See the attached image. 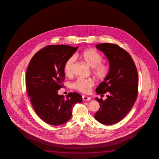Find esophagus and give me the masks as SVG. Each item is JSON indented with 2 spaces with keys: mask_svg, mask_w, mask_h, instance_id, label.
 <instances>
[{
  "mask_svg": "<svg viewBox=\"0 0 159 159\" xmlns=\"http://www.w3.org/2000/svg\"><path fill=\"white\" fill-rule=\"evenodd\" d=\"M82 98H83V100H84V101H89V100H91V97L87 96H85V95L82 96Z\"/></svg>",
  "mask_w": 159,
  "mask_h": 159,
  "instance_id": "34e87169",
  "label": "esophagus"
}]
</instances>
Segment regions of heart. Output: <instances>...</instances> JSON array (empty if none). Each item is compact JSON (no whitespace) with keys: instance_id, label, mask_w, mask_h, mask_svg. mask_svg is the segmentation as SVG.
<instances>
[{"instance_id":"obj_1","label":"heart","mask_w":159,"mask_h":159,"mask_svg":"<svg viewBox=\"0 0 159 159\" xmlns=\"http://www.w3.org/2000/svg\"><path fill=\"white\" fill-rule=\"evenodd\" d=\"M80 57L89 67L93 68V73L97 79L103 80L107 77L110 72V68L107 65L101 63L102 61V57L98 53L89 49L81 53ZM74 62L75 58L70 57L66 62L65 70L67 75H72ZM94 84V81L91 79H79L73 84V87L78 91L87 93L89 92Z\"/></svg>"}]
</instances>
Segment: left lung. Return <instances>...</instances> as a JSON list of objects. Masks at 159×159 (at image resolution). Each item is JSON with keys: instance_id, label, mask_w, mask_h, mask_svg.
<instances>
[{"instance_id": "left-lung-1", "label": "left lung", "mask_w": 159, "mask_h": 159, "mask_svg": "<svg viewBox=\"0 0 159 159\" xmlns=\"http://www.w3.org/2000/svg\"><path fill=\"white\" fill-rule=\"evenodd\" d=\"M96 48L102 52L109 61L110 72L96 89L98 94L107 93V98L98 97L100 109L94 118L107 125L119 122L129 113L137 98L139 76L132 57L115 44L101 43Z\"/></svg>"}]
</instances>
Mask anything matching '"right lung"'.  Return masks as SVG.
Wrapping results in <instances>:
<instances>
[{"label": "right lung", "mask_w": 159, "mask_h": 159, "mask_svg": "<svg viewBox=\"0 0 159 159\" xmlns=\"http://www.w3.org/2000/svg\"><path fill=\"white\" fill-rule=\"evenodd\" d=\"M78 46H48L36 53L26 72L25 84L36 113L47 124L58 126L70 119L74 105L82 102L81 94H58L65 80V66Z\"/></svg>", "instance_id": "1"}]
</instances>
